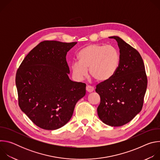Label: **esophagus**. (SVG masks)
I'll return each mask as SVG.
<instances>
[{"label":"esophagus","instance_id":"1","mask_svg":"<svg viewBox=\"0 0 160 160\" xmlns=\"http://www.w3.org/2000/svg\"><path fill=\"white\" fill-rule=\"evenodd\" d=\"M86 90L88 92H92L94 90V88L90 85H87L86 87Z\"/></svg>","mask_w":160,"mask_h":160}]
</instances>
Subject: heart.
<instances>
[{
	"instance_id": "b5f03b06",
	"label": "heart",
	"mask_w": 160,
	"mask_h": 160,
	"mask_svg": "<svg viewBox=\"0 0 160 160\" xmlns=\"http://www.w3.org/2000/svg\"><path fill=\"white\" fill-rule=\"evenodd\" d=\"M79 61L72 63L74 77L83 79L88 69L90 75L98 81H104L115 73L119 64L118 50L111 45L94 43L83 48L78 54Z\"/></svg>"
}]
</instances>
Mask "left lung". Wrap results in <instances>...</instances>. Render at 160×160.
I'll list each match as a JSON object with an SVG mask.
<instances>
[{"mask_svg":"<svg viewBox=\"0 0 160 160\" xmlns=\"http://www.w3.org/2000/svg\"><path fill=\"white\" fill-rule=\"evenodd\" d=\"M119 64L109 79L96 85L101 102L98 114L101 120L112 127L130 122L141 111L148 85L143 59L139 52L117 36Z\"/></svg>","mask_w":160,"mask_h":160,"instance_id":"left-lung-1","label":"left lung"}]
</instances>
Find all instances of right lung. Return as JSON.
Returning a JSON list of instances; mask_svg holds the SVG:
<instances>
[{"label":"right lung","mask_w":160,"mask_h":160,"mask_svg":"<svg viewBox=\"0 0 160 160\" xmlns=\"http://www.w3.org/2000/svg\"><path fill=\"white\" fill-rule=\"evenodd\" d=\"M77 42L45 40L22 61L16 75L19 106L38 127L56 130L71 119L86 84L72 81L66 56Z\"/></svg>","instance_id":"add662e5"}]
</instances>
